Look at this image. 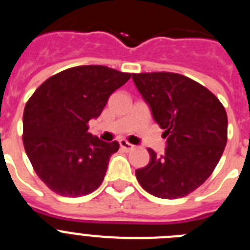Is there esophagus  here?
<instances>
[{
  "instance_id": "obj_1",
  "label": "esophagus",
  "mask_w": 250,
  "mask_h": 250,
  "mask_svg": "<svg viewBox=\"0 0 250 250\" xmlns=\"http://www.w3.org/2000/svg\"><path fill=\"white\" fill-rule=\"evenodd\" d=\"M119 144H120L121 149L126 150V151H130V150L134 149V145H131L130 143H127L126 140H124V139H121V140L119 141Z\"/></svg>"
}]
</instances>
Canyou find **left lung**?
I'll return each mask as SVG.
<instances>
[{"label":"left lung","instance_id":"8db88e82","mask_svg":"<svg viewBox=\"0 0 250 250\" xmlns=\"http://www.w3.org/2000/svg\"><path fill=\"white\" fill-rule=\"evenodd\" d=\"M132 81L164 129V155L135 171L147 193L161 199L190 194L207 180L227 145L228 118L215 95L189 77L171 72L132 74Z\"/></svg>","mask_w":250,"mask_h":250}]
</instances>
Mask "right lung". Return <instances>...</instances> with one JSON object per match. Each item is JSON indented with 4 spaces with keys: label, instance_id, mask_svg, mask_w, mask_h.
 <instances>
[{
    "label": "right lung",
    "instance_id": "right-lung-1",
    "mask_svg": "<svg viewBox=\"0 0 250 250\" xmlns=\"http://www.w3.org/2000/svg\"><path fill=\"white\" fill-rule=\"evenodd\" d=\"M131 75L99 65L77 66L51 76L23 111V145L40 179L62 196L96 190L118 141L105 143L87 130L109 96Z\"/></svg>",
    "mask_w": 250,
    "mask_h": 250
}]
</instances>
